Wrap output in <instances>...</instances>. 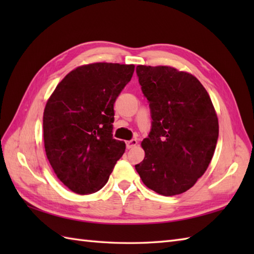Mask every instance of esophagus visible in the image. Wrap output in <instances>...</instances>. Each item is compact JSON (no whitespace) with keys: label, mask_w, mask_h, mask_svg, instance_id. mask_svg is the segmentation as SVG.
<instances>
[{"label":"esophagus","mask_w":254,"mask_h":254,"mask_svg":"<svg viewBox=\"0 0 254 254\" xmlns=\"http://www.w3.org/2000/svg\"><path fill=\"white\" fill-rule=\"evenodd\" d=\"M137 145V139H131V141H127V149H130V148H133V147H135Z\"/></svg>","instance_id":"obj_1"}]
</instances>
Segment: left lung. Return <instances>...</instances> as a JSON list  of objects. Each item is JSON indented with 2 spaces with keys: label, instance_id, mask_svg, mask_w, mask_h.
Masks as SVG:
<instances>
[{
  "label": "left lung",
  "instance_id": "1",
  "mask_svg": "<svg viewBox=\"0 0 254 254\" xmlns=\"http://www.w3.org/2000/svg\"><path fill=\"white\" fill-rule=\"evenodd\" d=\"M136 73L153 122L141 143L144 160L135 169L156 193L181 194L195 185L213 158L216 111L206 89L190 73L167 65H138Z\"/></svg>",
  "mask_w": 254,
  "mask_h": 254
}]
</instances>
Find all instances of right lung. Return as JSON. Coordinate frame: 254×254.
Returning <instances> with one entry per match:
<instances>
[{
	"label": "right lung",
	"instance_id": "right-lung-1",
	"mask_svg": "<svg viewBox=\"0 0 254 254\" xmlns=\"http://www.w3.org/2000/svg\"><path fill=\"white\" fill-rule=\"evenodd\" d=\"M134 67L106 62L80 65L58 84L47 101V158L58 179L74 193L99 191L126 150V143L112 137L113 104Z\"/></svg>",
	"mask_w": 254,
	"mask_h": 254
}]
</instances>
